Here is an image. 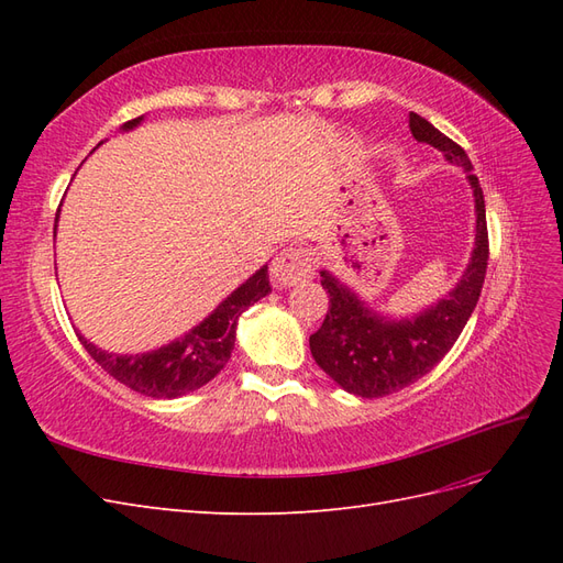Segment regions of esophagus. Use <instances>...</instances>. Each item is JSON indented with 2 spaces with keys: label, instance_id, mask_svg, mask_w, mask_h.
I'll list each match as a JSON object with an SVG mask.
<instances>
[{
  "label": "esophagus",
  "instance_id": "obj_1",
  "mask_svg": "<svg viewBox=\"0 0 563 563\" xmlns=\"http://www.w3.org/2000/svg\"><path fill=\"white\" fill-rule=\"evenodd\" d=\"M312 275V255L305 249H284L269 267V277L275 286H294Z\"/></svg>",
  "mask_w": 563,
  "mask_h": 563
}]
</instances>
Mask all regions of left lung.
Masks as SVG:
<instances>
[{"mask_svg": "<svg viewBox=\"0 0 563 563\" xmlns=\"http://www.w3.org/2000/svg\"><path fill=\"white\" fill-rule=\"evenodd\" d=\"M408 129L416 141L437 147L449 164L465 168L474 197V246L451 291L404 317L380 312L333 272L319 269L321 286L329 294V312L321 329L310 335V352L335 385L364 399L404 389L444 360L476 308L488 265L484 192L465 150L416 112L408 114Z\"/></svg>", "mask_w": 563, "mask_h": 563, "instance_id": "left-lung-1", "label": "left lung"}]
</instances>
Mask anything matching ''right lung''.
Here are the masks:
<instances>
[{"mask_svg":"<svg viewBox=\"0 0 563 563\" xmlns=\"http://www.w3.org/2000/svg\"><path fill=\"white\" fill-rule=\"evenodd\" d=\"M143 119L145 114L135 117L131 122L122 124L119 131H133L143 124ZM269 291L272 286L267 265H263L244 284L236 286L225 300H220L216 310L209 317H203L197 327L174 338L172 343L150 352L114 354L98 347L81 333L77 335L93 360L119 383L152 399H178L218 376L234 350L236 321L253 302L269 296Z\"/></svg>","mask_w":563,"mask_h":563,"instance_id":"right-lung-1","label":"right lung"}]
</instances>
